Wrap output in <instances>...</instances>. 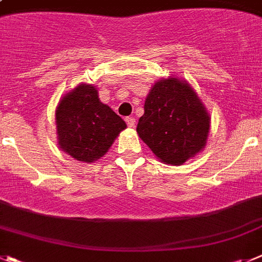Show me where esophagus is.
Masks as SVG:
<instances>
[{"mask_svg":"<svg viewBox=\"0 0 262 262\" xmlns=\"http://www.w3.org/2000/svg\"><path fill=\"white\" fill-rule=\"evenodd\" d=\"M124 121H126L127 126L131 127V128H134V127H135V124H136V119L134 118V117H127V118L124 119Z\"/></svg>","mask_w":262,"mask_h":262,"instance_id":"esophagus-1","label":"esophagus"}]
</instances>
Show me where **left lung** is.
Listing matches in <instances>:
<instances>
[{
    "label": "left lung",
    "instance_id": "8db88e82",
    "mask_svg": "<svg viewBox=\"0 0 262 262\" xmlns=\"http://www.w3.org/2000/svg\"><path fill=\"white\" fill-rule=\"evenodd\" d=\"M209 127L195 91L187 81L169 78L150 90L136 131L162 162L181 165L205 147Z\"/></svg>",
    "mask_w": 262,
    "mask_h": 262
}]
</instances>
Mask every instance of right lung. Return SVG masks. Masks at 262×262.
<instances>
[{
  "instance_id": "add662e5",
  "label": "right lung",
  "mask_w": 262,
  "mask_h": 262,
  "mask_svg": "<svg viewBox=\"0 0 262 262\" xmlns=\"http://www.w3.org/2000/svg\"><path fill=\"white\" fill-rule=\"evenodd\" d=\"M58 144L81 162H93L107 152L126 123L98 98L91 84H80L64 96L56 112Z\"/></svg>"
}]
</instances>
